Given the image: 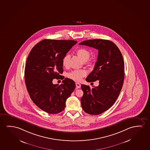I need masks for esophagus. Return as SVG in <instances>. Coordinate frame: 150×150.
Returning a JSON list of instances; mask_svg holds the SVG:
<instances>
[{
    "mask_svg": "<svg viewBox=\"0 0 150 150\" xmlns=\"http://www.w3.org/2000/svg\"><path fill=\"white\" fill-rule=\"evenodd\" d=\"M76 88H81V84L79 83H76Z\"/></svg>",
    "mask_w": 150,
    "mask_h": 150,
    "instance_id": "34e87169",
    "label": "esophagus"
}]
</instances>
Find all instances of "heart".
<instances>
[{
	"label": "heart",
	"mask_w": 150,
	"mask_h": 150,
	"mask_svg": "<svg viewBox=\"0 0 150 150\" xmlns=\"http://www.w3.org/2000/svg\"><path fill=\"white\" fill-rule=\"evenodd\" d=\"M76 54L81 59L84 61L85 63L90 65L92 63V62L90 60H87L90 57V52L87 49L81 48L79 49L76 51ZM69 55H66L63 59V65L64 66H67L68 63ZM86 71L85 70H73L68 74V78L71 79L75 81H80L82 79L86 76Z\"/></svg>",
	"instance_id": "heart-1"
}]
</instances>
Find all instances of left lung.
Listing matches in <instances>:
<instances>
[{"instance_id": "obj_1", "label": "left lung", "mask_w": 150, "mask_h": 150, "mask_svg": "<svg viewBox=\"0 0 150 150\" xmlns=\"http://www.w3.org/2000/svg\"><path fill=\"white\" fill-rule=\"evenodd\" d=\"M79 45L99 51L93 70L86 81L93 82L98 80L99 85L91 88L82 84L84 94L81 102L85 112L92 115H99L112 107L120 94L125 78L123 58L118 47L109 40H89Z\"/></svg>"}]
</instances>
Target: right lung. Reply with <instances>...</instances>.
<instances>
[{"label":"right lung","instance_id":"1","mask_svg":"<svg viewBox=\"0 0 150 150\" xmlns=\"http://www.w3.org/2000/svg\"><path fill=\"white\" fill-rule=\"evenodd\" d=\"M76 40H44L32 48L25 69V81L32 101L49 114L62 112L66 101L76 88L74 81L65 78L62 84H53V79L63 80V59Z\"/></svg>","mask_w":150,"mask_h":150}]
</instances>
